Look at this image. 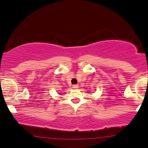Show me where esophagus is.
Segmentation results:
<instances>
[{"label": "esophagus", "instance_id": "34e87169", "mask_svg": "<svg viewBox=\"0 0 148 148\" xmlns=\"http://www.w3.org/2000/svg\"><path fill=\"white\" fill-rule=\"evenodd\" d=\"M73 89H77V88H78V85H77V84H74V85H73Z\"/></svg>", "mask_w": 148, "mask_h": 148}]
</instances>
